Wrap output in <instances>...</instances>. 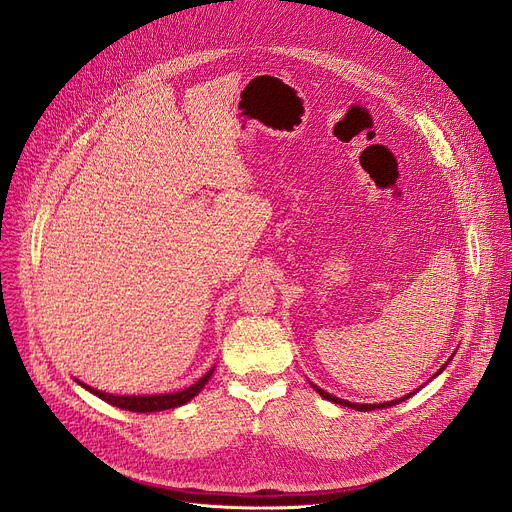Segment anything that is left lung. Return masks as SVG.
<instances>
[{
  "mask_svg": "<svg viewBox=\"0 0 512 512\" xmlns=\"http://www.w3.org/2000/svg\"><path fill=\"white\" fill-rule=\"evenodd\" d=\"M448 363H444V367H446ZM444 367L440 369V371H444ZM438 371V373H440ZM317 392H319V396H324L326 400H332V402H336V405H342V407H348V409H357V411H375V409H386V407H394V405H398V402H402V400H407V398H411L415 392H411V394H407V396H402V398H396V400H390V402H380V405H359V402H348V400H342V398H338V396H332V394H328L326 390H321V388H317V386H313Z\"/></svg>",
  "mask_w": 512,
  "mask_h": 512,
  "instance_id": "obj_1",
  "label": "left lung"
}]
</instances>
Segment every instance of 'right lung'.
<instances>
[{"mask_svg": "<svg viewBox=\"0 0 512 512\" xmlns=\"http://www.w3.org/2000/svg\"><path fill=\"white\" fill-rule=\"evenodd\" d=\"M213 369H209L203 378L188 386L180 392H174V394H155V396H114V394H107V392H101V390H93L89 386H85L83 382H78L83 388H87L89 392H93L95 396H99L101 400L110 402V405L118 407V409H124V411H132V413H155V411H166V409H176L180 405H184V402H188L191 398H195L203 386L209 382Z\"/></svg>", "mask_w": 512, "mask_h": 512, "instance_id": "1", "label": "right lung"}]
</instances>
